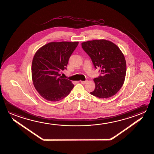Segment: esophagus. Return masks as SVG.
<instances>
[{
    "label": "esophagus",
    "mask_w": 154,
    "mask_h": 154,
    "mask_svg": "<svg viewBox=\"0 0 154 154\" xmlns=\"http://www.w3.org/2000/svg\"><path fill=\"white\" fill-rule=\"evenodd\" d=\"M87 82V81H81V84H85Z\"/></svg>",
    "instance_id": "1"
}]
</instances>
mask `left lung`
<instances>
[{
  "mask_svg": "<svg viewBox=\"0 0 154 154\" xmlns=\"http://www.w3.org/2000/svg\"><path fill=\"white\" fill-rule=\"evenodd\" d=\"M82 48L90 56L95 68H100L102 76L93 79L95 90L91 94L100 98L115 95L125 81L126 63L117 45L106 39L82 42Z\"/></svg>",
  "mask_w": 154,
  "mask_h": 154,
  "instance_id": "left-lung-1",
  "label": "left lung"
}]
</instances>
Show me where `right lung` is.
Here are the masks:
<instances>
[{
  "instance_id": "add662e5",
  "label": "right lung",
  "mask_w": 154,
  "mask_h": 154,
  "mask_svg": "<svg viewBox=\"0 0 154 154\" xmlns=\"http://www.w3.org/2000/svg\"><path fill=\"white\" fill-rule=\"evenodd\" d=\"M79 42H50L40 48L32 62L34 87L45 100L58 101L69 94L74 85L59 72L66 69Z\"/></svg>"
}]
</instances>
